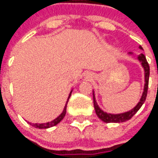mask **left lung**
<instances>
[{"label":"left lung","instance_id":"obj_1","mask_svg":"<svg viewBox=\"0 0 158 158\" xmlns=\"http://www.w3.org/2000/svg\"><path fill=\"white\" fill-rule=\"evenodd\" d=\"M139 49H142L141 46L138 47ZM130 55H133V53H129ZM137 60L138 61L140 62L142 68L144 70V88H143V92L141 95V98L139 99L137 104L131 109L130 111H127L124 113H120V114H110L107 112H104L103 110H101L99 108V106L98 105V103L96 101V96H95V92L93 91V98H94V107L96 110V114L97 116L103 121V122H106V123H120V122H124L129 120L130 118H132V117L134 114L140 109V107L142 106V104L145 102L146 100V97H147V92H148V83H149V76H150V67H149V64L147 62L146 57L143 55V54H140V55L137 56Z\"/></svg>","mask_w":158,"mask_h":158}]
</instances>
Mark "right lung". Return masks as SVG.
Returning <instances> with one entry per match:
<instances>
[{
  "label": "right lung",
  "instance_id": "obj_1",
  "mask_svg": "<svg viewBox=\"0 0 158 158\" xmlns=\"http://www.w3.org/2000/svg\"><path fill=\"white\" fill-rule=\"evenodd\" d=\"M72 91H73V90H71V92H70V94H69V97H68V98H67V101H66V104H65V106H64V108H63L62 113L60 114V116H59L58 118H56L55 119H53V120L50 121V122H46V123H31V122H29V124H30V125H32V126H34L35 128H38V129H47V128H50V127L56 126L57 124H59V123L63 119V118L65 117V114H66V106H67V102H68V100H69V98H70V97H71Z\"/></svg>",
  "mask_w": 158,
  "mask_h": 158
}]
</instances>
